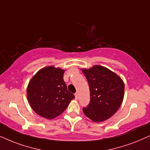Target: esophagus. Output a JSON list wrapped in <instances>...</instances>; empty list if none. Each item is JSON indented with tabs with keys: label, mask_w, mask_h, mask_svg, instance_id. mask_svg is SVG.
I'll list each match as a JSON object with an SVG mask.
<instances>
[{
	"label": "esophagus",
	"mask_w": 150,
	"mask_h": 150,
	"mask_svg": "<svg viewBox=\"0 0 150 150\" xmlns=\"http://www.w3.org/2000/svg\"><path fill=\"white\" fill-rule=\"evenodd\" d=\"M75 99H76V100L79 99V95H78V93H76L75 94Z\"/></svg>",
	"instance_id": "obj_1"
}]
</instances>
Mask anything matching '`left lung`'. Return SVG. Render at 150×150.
<instances>
[{
  "mask_svg": "<svg viewBox=\"0 0 150 150\" xmlns=\"http://www.w3.org/2000/svg\"><path fill=\"white\" fill-rule=\"evenodd\" d=\"M88 81L90 102L83 112L96 122L111 117L117 111L124 98L125 84L118 75L104 66L96 65L82 69Z\"/></svg>",
  "mask_w": 150,
  "mask_h": 150,
  "instance_id": "left-lung-1",
  "label": "left lung"
}]
</instances>
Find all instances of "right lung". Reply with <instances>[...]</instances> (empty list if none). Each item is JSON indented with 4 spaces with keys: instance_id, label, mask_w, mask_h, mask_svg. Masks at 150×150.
I'll use <instances>...</instances> for the list:
<instances>
[{
    "instance_id": "1",
    "label": "right lung",
    "mask_w": 150,
    "mask_h": 150,
    "mask_svg": "<svg viewBox=\"0 0 150 150\" xmlns=\"http://www.w3.org/2000/svg\"><path fill=\"white\" fill-rule=\"evenodd\" d=\"M65 71L53 66L39 70L30 79L27 98L33 111L41 117L53 119L62 114L75 96L67 90Z\"/></svg>"
}]
</instances>
